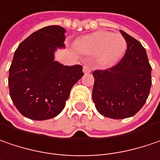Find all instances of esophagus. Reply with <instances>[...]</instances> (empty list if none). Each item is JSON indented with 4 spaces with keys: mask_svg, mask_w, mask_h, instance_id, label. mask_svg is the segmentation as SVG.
I'll use <instances>...</instances> for the list:
<instances>
[{
    "mask_svg": "<svg viewBox=\"0 0 160 160\" xmlns=\"http://www.w3.org/2000/svg\"><path fill=\"white\" fill-rule=\"evenodd\" d=\"M91 71H92V67L89 63L84 64V66H83V72L84 73H89Z\"/></svg>",
    "mask_w": 160,
    "mask_h": 160,
    "instance_id": "esophagus-1",
    "label": "esophagus"
}]
</instances>
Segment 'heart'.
Masks as SVG:
<instances>
[{
  "instance_id": "obj_1",
  "label": "heart",
  "mask_w": 160,
  "mask_h": 160,
  "mask_svg": "<svg viewBox=\"0 0 160 160\" xmlns=\"http://www.w3.org/2000/svg\"><path fill=\"white\" fill-rule=\"evenodd\" d=\"M76 49L85 54H98L103 64H112L125 53L127 42L120 34L100 31L80 38L75 43Z\"/></svg>"
}]
</instances>
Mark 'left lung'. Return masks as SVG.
<instances>
[{
	"mask_svg": "<svg viewBox=\"0 0 160 160\" xmlns=\"http://www.w3.org/2000/svg\"><path fill=\"white\" fill-rule=\"evenodd\" d=\"M127 42L123 58L106 70L93 71L92 99L105 117L120 119L134 116L143 107L151 87V66L141 43L123 31Z\"/></svg>",
	"mask_w": 160,
	"mask_h": 160,
	"instance_id": "obj_1",
	"label": "left lung"
}]
</instances>
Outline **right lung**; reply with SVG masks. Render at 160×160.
<instances>
[{
	"mask_svg": "<svg viewBox=\"0 0 160 160\" xmlns=\"http://www.w3.org/2000/svg\"><path fill=\"white\" fill-rule=\"evenodd\" d=\"M66 31L58 25L44 27L19 45L9 70L10 96L24 117L45 120L65 107L71 88L84 75L82 66H63L54 52L64 47Z\"/></svg>",
	"mask_w": 160,
	"mask_h": 160,
	"instance_id": "obj_1",
	"label": "right lung"
}]
</instances>
